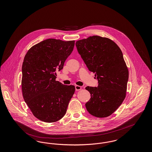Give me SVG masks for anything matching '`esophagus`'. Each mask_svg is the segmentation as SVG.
Returning a JSON list of instances; mask_svg holds the SVG:
<instances>
[{"label": "esophagus", "instance_id": "obj_1", "mask_svg": "<svg viewBox=\"0 0 152 152\" xmlns=\"http://www.w3.org/2000/svg\"><path fill=\"white\" fill-rule=\"evenodd\" d=\"M75 89H76V91H80V89H81V87H80L79 86H76Z\"/></svg>", "mask_w": 152, "mask_h": 152}]
</instances>
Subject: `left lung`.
Masks as SVG:
<instances>
[{"label": "left lung", "instance_id": "obj_1", "mask_svg": "<svg viewBox=\"0 0 152 152\" xmlns=\"http://www.w3.org/2000/svg\"><path fill=\"white\" fill-rule=\"evenodd\" d=\"M76 46L99 83L97 87L86 88L91 94L90 100L86 104L87 110L97 117L110 116L126 96L129 71L122 51L110 39L99 36L78 40Z\"/></svg>", "mask_w": 152, "mask_h": 152}]
</instances>
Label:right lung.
I'll list each match as a JSON object with an SVG mask.
<instances>
[{"instance_id":"1","label":"right lung","mask_w":152,"mask_h":152,"mask_svg":"<svg viewBox=\"0 0 152 152\" xmlns=\"http://www.w3.org/2000/svg\"><path fill=\"white\" fill-rule=\"evenodd\" d=\"M75 40L48 39L32 46L22 65L23 99L34 116L45 123L63 118L75 91L74 86L56 81V71L63 68Z\"/></svg>"}]
</instances>
